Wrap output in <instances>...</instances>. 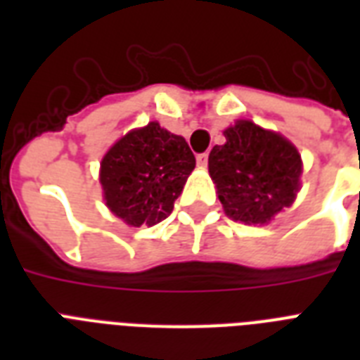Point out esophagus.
Returning a JSON list of instances; mask_svg holds the SVG:
<instances>
[{
	"instance_id": "1",
	"label": "esophagus",
	"mask_w": 360,
	"mask_h": 360,
	"mask_svg": "<svg viewBox=\"0 0 360 360\" xmlns=\"http://www.w3.org/2000/svg\"><path fill=\"white\" fill-rule=\"evenodd\" d=\"M207 160H209L207 153H200V155L196 157V162L200 168H205V166H207Z\"/></svg>"
}]
</instances>
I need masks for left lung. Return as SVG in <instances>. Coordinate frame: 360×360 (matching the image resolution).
Instances as JSON below:
<instances>
[{
    "instance_id": "1",
    "label": "left lung",
    "mask_w": 360,
    "mask_h": 360,
    "mask_svg": "<svg viewBox=\"0 0 360 360\" xmlns=\"http://www.w3.org/2000/svg\"><path fill=\"white\" fill-rule=\"evenodd\" d=\"M226 143L209 153V175L226 214L245 224H267L295 202L302 160L284 136L240 120L224 130Z\"/></svg>"
}]
</instances>
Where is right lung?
<instances>
[{
    "mask_svg": "<svg viewBox=\"0 0 360 360\" xmlns=\"http://www.w3.org/2000/svg\"><path fill=\"white\" fill-rule=\"evenodd\" d=\"M196 158L183 136L157 121L130 130L101 162L106 205L124 224L155 226L174 211Z\"/></svg>",
    "mask_w": 360,
    "mask_h": 360,
    "instance_id": "1",
    "label": "right lung"
}]
</instances>
